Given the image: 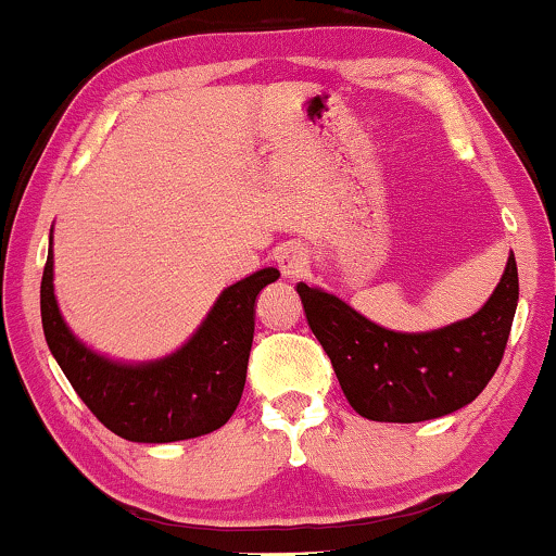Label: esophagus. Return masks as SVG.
<instances>
[{
	"mask_svg": "<svg viewBox=\"0 0 556 556\" xmlns=\"http://www.w3.org/2000/svg\"><path fill=\"white\" fill-rule=\"evenodd\" d=\"M277 264H279V269H282L285 277H290V279L302 277V274H307V269H311V258H307V251L298 243L279 249Z\"/></svg>",
	"mask_w": 556,
	"mask_h": 556,
	"instance_id": "1",
	"label": "esophagus"
}]
</instances>
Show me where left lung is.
<instances>
[{
	"instance_id": "obj_1",
	"label": "left lung",
	"mask_w": 556,
	"mask_h": 556,
	"mask_svg": "<svg viewBox=\"0 0 556 556\" xmlns=\"http://www.w3.org/2000/svg\"><path fill=\"white\" fill-rule=\"evenodd\" d=\"M298 294L349 405L369 420L418 424L459 410L488 388L516 315L518 269L510 254L482 311L431 333H395L302 282Z\"/></svg>"
}]
</instances>
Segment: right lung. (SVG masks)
<instances>
[{
  "label": "right lung",
  "instance_id": "add662e5",
  "mask_svg": "<svg viewBox=\"0 0 556 556\" xmlns=\"http://www.w3.org/2000/svg\"><path fill=\"white\" fill-rule=\"evenodd\" d=\"M277 279L269 266L230 285L177 354L132 367L94 354L68 330L55 305L48 251L40 318L48 349L102 426L138 444H168L217 431L233 416L254 341L256 294Z\"/></svg>",
  "mask_w": 556,
  "mask_h": 556
}]
</instances>
